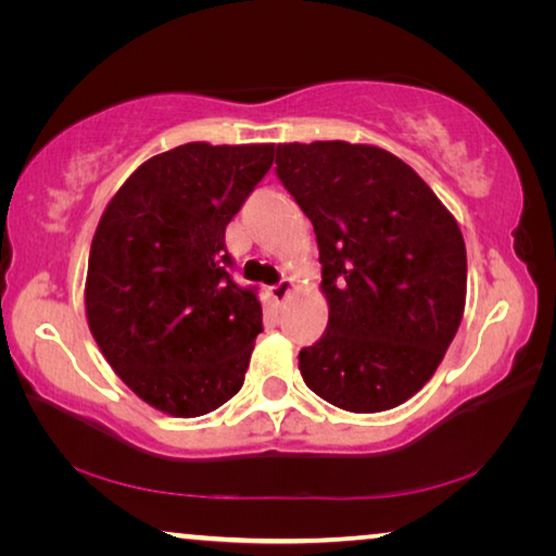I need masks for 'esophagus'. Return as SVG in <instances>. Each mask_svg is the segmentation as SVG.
<instances>
[{"label":"esophagus","instance_id":"1","mask_svg":"<svg viewBox=\"0 0 556 556\" xmlns=\"http://www.w3.org/2000/svg\"><path fill=\"white\" fill-rule=\"evenodd\" d=\"M291 289H294V281H291V279H281L279 285H275L269 291H271V296H275V301H285V299L289 296Z\"/></svg>","mask_w":556,"mask_h":556}]
</instances>
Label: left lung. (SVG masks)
Returning <instances> with one entry per match:
<instances>
[{
    "label": "left lung",
    "mask_w": 556,
    "mask_h": 556,
    "mask_svg": "<svg viewBox=\"0 0 556 556\" xmlns=\"http://www.w3.org/2000/svg\"><path fill=\"white\" fill-rule=\"evenodd\" d=\"M277 176L314 223L326 333L299 353L318 397L397 407L444 361L464 318L466 244L437 193L372 144H279Z\"/></svg>",
    "instance_id": "8db88e82"
}]
</instances>
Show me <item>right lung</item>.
<instances>
[{"mask_svg": "<svg viewBox=\"0 0 556 556\" xmlns=\"http://www.w3.org/2000/svg\"><path fill=\"white\" fill-rule=\"evenodd\" d=\"M271 162L275 144H181L139 166L102 213L88 326L119 380L159 412L201 417L242 388L262 306L230 277L225 228Z\"/></svg>", "mask_w": 556, "mask_h": 556, "instance_id": "right-lung-1", "label": "right lung"}]
</instances>
